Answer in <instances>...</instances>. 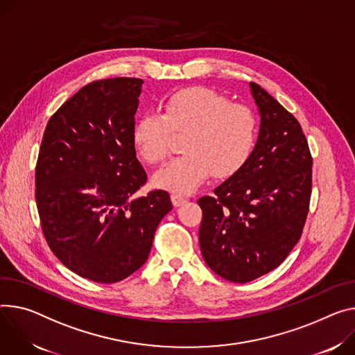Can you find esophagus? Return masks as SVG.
Here are the masks:
<instances>
[{"label": "esophagus", "mask_w": 355, "mask_h": 355, "mask_svg": "<svg viewBox=\"0 0 355 355\" xmlns=\"http://www.w3.org/2000/svg\"><path fill=\"white\" fill-rule=\"evenodd\" d=\"M171 201H173L174 207H180V205H182L187 201V198L180 196V194H171Z\"/></svg>", "instance_id": "34e87169"}]
</instances>
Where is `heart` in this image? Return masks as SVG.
<instances>
[{
    "instance_id": "1",
    "label": "heart",
    "mask_w": 355,
    "mask_h": 355,
    "mask_svg": "<svg viewBox=\"0 0 355 355\" xmlns=\"http://www.w3.org/2000/svg\"><path fill=\"white\" fill-rule=\"evenodd\" d=\"M182 136V151L154 175V184L189 194L212 173L216 178L236 174L253 153L257 117L245 105L204 86L180 89L163 101L161 113L143 114L133 127V144L147 164L168 157L173 137Z\"/></svg>"
}]
</instances>
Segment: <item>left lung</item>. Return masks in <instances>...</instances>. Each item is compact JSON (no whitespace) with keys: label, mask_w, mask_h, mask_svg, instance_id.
Returning a JSON list of instances; mask_svg holds the SVG:
<instances>
[{"label":"left lung","mask_w":355,"mask_h":355,"mask_svg":"<svg viewBox=\"0 0 355 355\" xmlns=\"http://www.w3.org/2000/svg\"><path fill=\"white\" fill-rule=\"evenodd\" d=\"M261 113L246 164L198 200L200 246L220 277L246 283L276 269L302 236L311 197L313 157L297 119L250 82Z\"/></svg>","instance_id":"1"}]
</instances>
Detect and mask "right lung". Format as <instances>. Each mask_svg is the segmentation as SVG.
I'll return each instance as SVG.
<instances>
[{
  "mask_svg": "<svg viewBox=\"0 0 355 355\" xmlns=\"http://www.w3.org/2000/svg\"><path fill=\"white\" fill-rule=\"evenodd\" d=\"M141 79L83 86L49 119L35 167V200L48 246L76 275L116 283L144 265L167 191L132 196L147 182L132 133Z\"/></svg>",
  "mask_w": 355,
  "mask_h": 355,
  "instance_id": "add662e5",
  "label": "right lung"
}]
</instances>
